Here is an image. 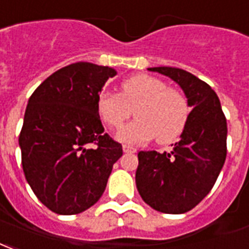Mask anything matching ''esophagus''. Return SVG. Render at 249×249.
<instances>
[{"label":"esophagus","instance_id":"obj_1","mask_svg":"<svg viewBox=\"0 0 249 249\" xmlns=\"http://www.w3.org/2000/svg\"><path fill=\"white\" fill-rule=\"evenodd\" d=\"M123 150H124V153H136V149L129 146V145H123Z\"/></svg>","mask_w":249,"mask_h":249}]
</instances>
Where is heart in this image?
<instances>
[{
    "instance_id": "b5f03b06",
    "label": "heart",
    "mask_w": 249,
    "mask_h": 249,
    "mask_svg": "<svg viewBox=\"0 0 249 249\" xmlns=\"http://www.w3.org/2000/svg\"><path fill=\"white\" fill-rule=\"evenodd\" d=\"M133 110L137 119L117 133V140L128 145H141L154 137L158 143L173 142L185 130L190 115L181 91L146 73L125 79L120 93L103 92L97 99V112L110 129H120Z\"/></svg>"
}]
</instances>
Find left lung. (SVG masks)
Wrapping results in <instances>:
<instances>
[{
  "label": "left lung",
  "instance_id": "1",
  "mask_svg": "<svg viewBox=\"0 0 249 249\" xmlns=\"http://www.w3.org/2000/svg\"><path fill=\"white\" fill-rule=\"evenodd\" d=\"M148 70L178 83L193 109L170 153H139L137 190L143 202L160 213H187L211 191L224 165L227 120L213 88L193 73L176 67Z\"/></svg>",
  "mask_w": 249,
  "mask_h": 249
}]
</instances>
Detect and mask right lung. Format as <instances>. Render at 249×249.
Wrapping results in <instances>:
<instances>
[{
    "mask_svg": "<svg viewBox=\"0 0 249 249\" xmlns=\"http://www.w3.org/2000/svg\"><path fill=\"white\" fill-rule=\"evenodd\" d=\"M115 75L107 66L72 63L50 75L29 99L19 134L22 167L53 213L73 215L93 206L123 156L97 112L101 88ZM88 143L95 146L88 149Z\"/></svg>",
    "mask_w": 249,
    "mask_h": 249,
    "instance_id": "right-lung-1",
    "label": "right lung"
}]
</instances>
